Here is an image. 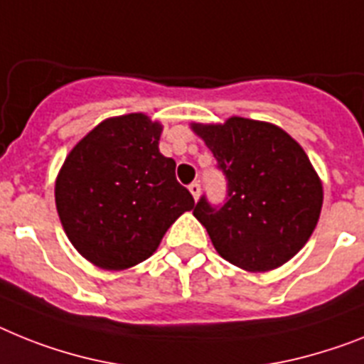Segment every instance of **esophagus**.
I'll return each instance as SVG.
<instances>
[{
  "label": "esophagus",
  "mask_w": 364,
  "mask_h": 364,
  "mask_svg": "<svg viewBox=\"0 0 364 364\" xmlns=\"http://www.w3.org/2000/svg\"><path fill=\"white\" fill-rule=\"evenodd\" d=\"M188 191H191V194L192 196H194V200H198V198H200V192H201V188H200V183H191V185H188Z\"/></svg>",
  "instance_id": "esophagus-1"
}]
</instances>
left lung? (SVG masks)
<instances>
[{"instance_id":"obj_1","label":"left lung","mask_w":364,"mask_h":364,"mask_svg":"<svg viewBox=\"0 0 364 364\" xmlns=\"http://www.w3.org/2000/svg\"><path fill=\"white\" fill-rule=\"evenodd\" d=\"M191 129L228 177L224 207L215 209L205 198L194 207L216 252L246 272L291 261L313 235L323 201L304 148L277 125L242 116L224 124L192 122Z\"/></svg>"}]
</instances>
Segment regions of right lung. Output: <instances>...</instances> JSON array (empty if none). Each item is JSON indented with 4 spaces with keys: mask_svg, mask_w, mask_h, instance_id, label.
<instances>
[{
    "mask_svg": "<svg viewBox=\"0 0 364 364\" xmlns=\"http://www.w3.org/2000/svg\"><path fill=\"white\" fill-rule=\"evenodd\" d=\"M163 124L144 112L112 116L66 155L55 205L72 246L103 270H127L154 255L168 228L194 209L159 151Z\"/></svg>",
    "mask_w": 364,
    "mask_h": 364,
    "instance_id": "1",
    "label": "right lung"
}]
</instances>
